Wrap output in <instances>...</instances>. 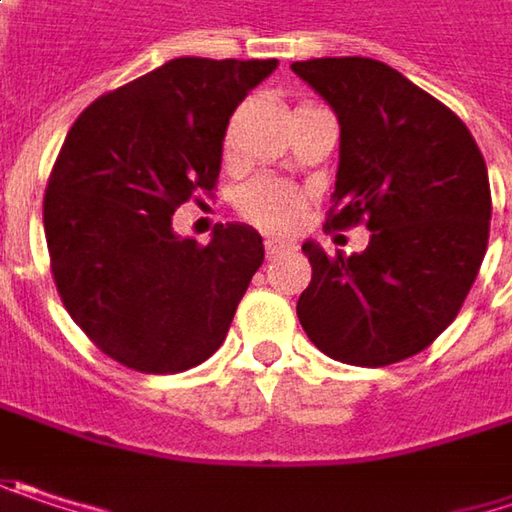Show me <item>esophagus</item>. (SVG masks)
I'll return each instance as SVG.
<instances>
[{
	"instance_id": "1",
	"label": "esophagus",
	"mask_w": 512,
	"mask_h": 512,
	"mask_svg": "<svg viewBox=\"0 0 512 512\" xmlns=\"http://www.w3.org/2000/svg\"><path fill=\"white\" fill-rule=\"evenodd\" d=\"M292 246L289 243H284V240H266L263 243V252H266V257L272 260V257H278V255H284V252H289Z\"/></svg>"
}]
</instances>
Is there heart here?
Returning <instances> with one entry per match:
<instances>
[{
    "instance_id": "heart-1",
    "label": "heart",
    "mask_w": 512,
    "mask_h": 512,
    "mask_svg": "<svg viewBox=\"0 0 512 512\" xmlns=\"http://www.w3.org/2000/svg\"><path fill=\"white\" fill-rule=\"evenodd\" d=\"M223 150L226 156L234 150V124L226 130ZM234 208L249 226L269 231V234H286L301 223L304 208H307V194L284 179L263 176L237 191Z\"/></svg>"
}]
</instances>
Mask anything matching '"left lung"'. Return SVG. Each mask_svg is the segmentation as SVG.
I'll list each match as a JSON object with an SVG mask.
<instances>
[{"label": "left lung", "mask_w": 512, "mask_h": 512, "mask_svg": "<svg viewBox=\"0 0 512 512\" xmlns=\"http://www.w3.org/2000/svg\"><path fill=\"white\" fill-rule=\"evenodd\" d=\"M342 124L324 228L365 223L362 255L304 243L298 298L310 342L336 362L382 368L426 350L455 321L490 240V179L466 124L371 57L292 63Z\"/></svg>", "instance_id": "8db88e82"}]
</instances>
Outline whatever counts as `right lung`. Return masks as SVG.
<instances>
[{"instance_id":"1","label":"right lung","mask_w":512,"mask_h":512,"mask_svg":"<svg viewBox=\"0 0 512 512\" xmlns=\"http://www.w3.org/2000/svg\"><path fill=\"white\" fill-rule=\"evenodd\" d=\"M278 60L176 57L86 106L43 196L51 275L89 342L141 374H179L226 342L263 263L255 228L179 240L173 211L217 188L237 104Z\"/></svg>"}]
</instances>
